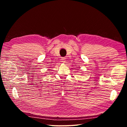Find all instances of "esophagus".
I'll return each mask as SVG.
<instances>
[{"label":"esophagus","instance_id":"34e87169","mask_svg":"<svg viewBox=\"0 0 127 127\" xmlns=\"http://www.w3.org/2000/svg\"><path fill=\"white\" fill-rule=\"evenodd\" d=\"M61 60H62V62H63V63H64V62H65V58H62L61 59Z\"/></svg>","mask_w":127,"mask_h":127}]
</instances>
